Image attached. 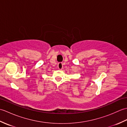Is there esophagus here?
<instances>
[{"label": "esophagus", "instance_id": "obj_1", "mask_svg": "<svg viewBox=\"0 0 127 127\" xmlns=\"http://www.w3.org/2000/svg\"><path fill=\"white\" fill-rule=\"evenodd\" d=\"M58 68L59 70H62L63 69V63H59L58 64Z\"/></svg>", "mask_w": 127, "mask_h": 127}]
</instances>
